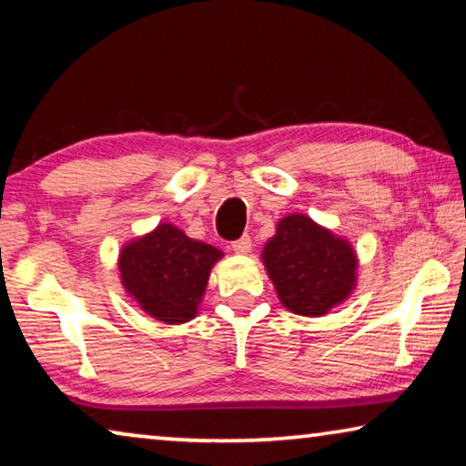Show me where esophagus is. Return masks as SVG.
I'll list each match as a JSON object with an SVG mask.
<instances>
[{
  "label": "esophagus",
  "instance_id": "1",
  "mask_svg": "<svg viewBox=\"0 0 466 466\" xmlns=\"http://www.w3.org/2000/svg\"><path fill=\"white\" fill-rule=\"evenodd\" d=\"M250 248H253V245H250V236L248 234L240 236L238 240L232 242V250H234V253H238V255H247Z\"/></svg>",
  "mask_w": 466,
  "mask_h": 466
}]
</instances>
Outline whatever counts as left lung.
I'll list each match as a JSON object with an SVG mask.
<instances>
[{
	"instance_id": "obj_1",
	"label": "left lung",
	"mask_w": 466,
	"mask_h": 466,
	"mask_svg": "<svg viewBox=\"0 0 466 466\" xmlns=\"http://www.w3.org/2000/svg\"><path fill=\"white\" fill-rule=\"evenodd\" d=\"M263 263L282 305L307 317L326 315L349 297L357 269L349 242L297 213L279 221Z\"/></svg>"
}]
</instances>
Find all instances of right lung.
<instances>
[{
  "label": "right lung",
  "mask_w": 466,
  "mask_h": 466,
  "mask_svg": "<svg viewBox=\"0 0 466 466\" xmlns=\"http://www.w3.org/2000/svg\"><path fill=\"white\" fill-rule=\"evenodd\" d=\"M219 257L216 247L188 238L172 224H161L122 248V282L155 319L184 323L201 305L211 265Z\"/></svg>",
  "instance_id": "obj_1"
}]
</instances>
